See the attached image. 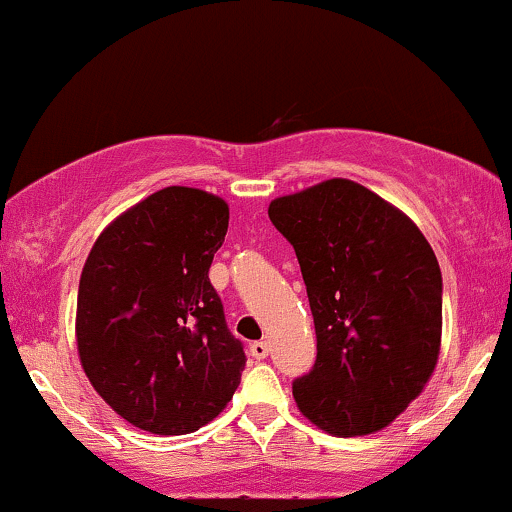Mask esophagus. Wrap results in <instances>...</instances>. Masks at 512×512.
I'll use <instances>...</instances> for the list:
<instances>
[{
    "mask_svg": "<svg viewBox=\"0 0 512 512\" xmlns=\"http://www.w3.org/2000/svg\"><path fill=\"white\" fill-rule=\"evenodd\" d=\"M250 354L255 358H267L269 356V344L267 342H252Z\"/></svg>",
    "mask_w": 512,
    "mask_h": 512,
    "instance_id": "obj_1",
    "label": "esophagus"
}]
</instances>
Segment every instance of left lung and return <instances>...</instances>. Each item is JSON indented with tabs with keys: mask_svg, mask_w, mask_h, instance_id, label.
Listing matches in <instances>:
<instances>
[{
	"mask_svg": "<svg viewBox=\"0 0 512 512\" xmlns=\"http://www.w3.org/2000/svg\"><path fill=\"white\" fill-rule=\"evenodd\" d=\"M269 219L296 250L315 320V366L293 380L298 409L332 436L380 431L438 363L436 252L407 214L344 178L276 197Z\"/></svg>",
	"mask_w": 512,
	"mask_h": 512,
	"instance_id": "obj_1",
	"label": "left lung"
}]
</instances>
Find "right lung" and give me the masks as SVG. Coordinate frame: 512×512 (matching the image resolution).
I'll return each instance as SVG.
<instances>
[{"instance_id": "obj_1", "label": "right lung", "mask_w": 512, "mask_h": 512, "mask_svg": "<svg viewBox=\"0 0 512 512\" xmlns=\"http://www.w3.org/2000/svg\"><path fill=\"white\" fill-rule=\"evenodd\" d=\"M228 204L163 187L98 236L76 298V346L93 390L156 436H185L221 414L245 351L209 281Z\"/></svg>"}]
</instances>
